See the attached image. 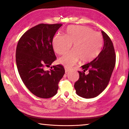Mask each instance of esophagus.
<instances>
[{
    "label": "esophagus",
    "mask_w": 129,
    "mask_h": 129,
    "mask_svg": "<svg viewBox=\"0 0 129 129\" xmlns=\"http://www.w3.org/2000/svg\"><path fill=\"white\" fill-rule=\"evenodd\" d=\"M65 72H66V73H67V72H68V71H70V69L65 68Z\"/></svg>",
    "instance_id": "34e87169"
}]
</instances>
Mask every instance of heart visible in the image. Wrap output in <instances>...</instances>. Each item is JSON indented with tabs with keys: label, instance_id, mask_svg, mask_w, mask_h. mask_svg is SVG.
<instances>
[{
	"label": "heart",
	"instance_id": "1",
	"mask_svg": "<svg viewBox=\"0 0 129 129\" xmlns=\"http://www.w3.org/2000/svg\"><path fill=\"white\" fill-rule=\"evenodd\" d=\"M103 36L88 27L69 26L65 36L58 34L52 39V47L59 55L65 54L73 44V50L59 59V62L67 68H71L80 59L85 62L92 61L100 53L103 46Z\"/></svg>",
	"mask_w": 129,
	"mask_h": 129
}]
</instances>
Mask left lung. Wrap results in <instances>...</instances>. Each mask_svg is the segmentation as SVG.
I'll use <instances>...</instances> for the list:
<instances>
[{
  "mask_svg": "<svg viewBox=\"0 0 129 129\" xmlns=\"http://www.w3.org/2000/svg\"><path fill=\"white\" fill-rule=\"evenodd\" d=\"M104 45L98 57L82 65V72L78 71L79 79L75 83L76 93L86 99L93 98L101 93L108 86L114 70L116 55L113 43L106 33L102 31ZM88 70L89 73L84 72Z\"/></svg>",
  "mask_w": 129,
  "mask_h": 129,
  "instance_id": "obj_1",
  "label": "left lung"
}]
</instances>
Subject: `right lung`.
I'll return each mask as SVG.
<instances>
[{
  "label": "right lung",
  "mask_w": 129,
  "mask_h": 129,
  "mask_svg": "<svg viewBox=\"0 0 129 129\" xmlns=\"http://www.w3.org/2000/svg\"><path fill=\"white\" fill-rule=\"evenodd\" d=\"M62 24H40L29 29L17 43L16 61L21 80L33 94L41 98H50L57 93L58 83L65 74L60 64L45 71L57 57L52 39Z\"/></svg>",
  "instance_id": "right-lung-1"
}]
</instances>
